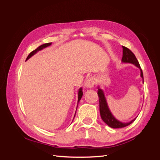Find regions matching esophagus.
<instances>
[{"label": "esophagus", "instance_id": "esophagus-1", "mask_svg": "<svg viewBox=\"0 0 160 160\" xmlns=\"http://www.w3.org/2000/svg\"><path fill=\"white\" fill-rule=\"evenodd\" d=\"M95 85V81L93 78H89L88 80H87L86 83H85V86L88 88H93Z\"/></svg>", "mask_w": 160, "mask_h": 160}]
</instances>
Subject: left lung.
<instances>
[{"instance_id":"left-lung-1","label":"left lung","mask_w":160,"mask_h":160,"mask_svg":"<svg viewBox=\"0 0 160 160\" xmlns=\"http://www.w3.org/2000/svg\"><path fill=\"white\" fill-rule=\"evenodd\" d=\"M123 47V57H122V62H129V63H132L137 66L138 68L141 70V77L143 78V72L141 69V67L139 65V62L137 59V58L135 57V55L133 53V52L129 49L128 48L125 47L124 46H122ZM98 94L99 96V111H100V115L102 120L103 122L109 125V127L112 128H122L124 127H126L128 125L132 123L134 121V119L131 121L130 122L128 123H122L119 122V121L116 119L113 115L111 114V111H109L108 106L106 102V99L105 98V95L103 94V91L101 89L99 88L98 91Z\"/></svg>"}]
</instances>
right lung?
I'll return each instance as SVG.
<instances>
[{"mask_svg":"<svg viewBox=\"0 0 160 160\" xmlns=\"http://www.w3.org/2000/svg\"><path fill=\"white\" fill-rule=\"evenodd\" d=\"M51 45V42H48V43H45V44H43V45L39 46L38 47H37L35 50L32 51V52H31L29 53V55H28V57H27V59H26V60L29 59V58H30L31 57H32L34 54H35V53H36L37 51H40V50L42 49L43 48H45V47H48V46H49V45ZM82 95H83V91H82V89L81 88V89H79V93H78V103L79 102V101L81 100V98H82ZM76 110H77V109H76Z\"/></svg>","mask_w":160,"mask_h":160,"instance_id":"obj_1","label":"right lung"}]
</instances>
